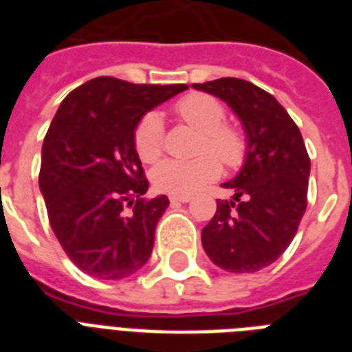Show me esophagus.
Masks as SVG:
<instances>
[{"label": "esophagus", "mask_w": 352, "mask_h": 352, "mask_svg": "<svg viewBox=\"0 0 352 352\" xmlns=\"http://www.w3.org/2000/svg\"><path fill=\"white\" fill-rule=\"evenodd\" d=\"M170 201L173 204H175V203H190V201H192V197H190V195H170Z\"/></svg>", "instance_id": "34e87169"}]
</instances>
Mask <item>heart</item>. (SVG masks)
<instances>
[{
    "label": "heart",
    "mask_w": 352,
    "mask_h": 352,
    "mask_svg": "<svg viewBox=\"0 0 352 352\" xmlns=\"http://www.w3.org/2000/svg\"><path fill=\"white\" fill-rule=\"evenodd\" d=\"M177 117L201 133L199 151H212L228 168H239L245 162V135L226 126V111L219 100L203 93H192L177 102ZM164 122L159 113H148L138 122L135 131V148L144 162H153L162 153ZM215 156V157H216ZM204 153L193 159H166L155 166L151 181L160 192L171 195H192L203 190L221 173L219 161Z\"/></svg>",
    "instance_id": "obj_1"
}]
</instances>
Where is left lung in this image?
<instances>
[{"mask_svg": "<svg viewBox=\"0 0 352 352\" xmlns=\"http://www.w3.org/2000/svg\"><path fill=\"white\" fill-rule=\"evenodd\" d=\"M217 96L245 129V162L223 188L217 212L203 228L204 252L226 272H257L272 265L294 239L307 208L311 159L294 120L270 93L241 78L193 84Z\"/></svg>", "mask_w": 352, "mask_h": 352, "instance_id": "left-lung-1", "label": "left lung"}]
</instances>
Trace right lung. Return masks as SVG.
Listing matches in <instances>:
<instances>
[{
  "label": "right lung",
  "mask_w": 352,
  "mask_h": 352,
  "mask_svg": "<svg viewBox=\"0 0 352 352\" xmlns=\"http://www.w3.org/2000/svg\"><path fill=\"white\" fill-rule=\"evenodd\" d=\"M188 85L100 76L71 91L41 148L40 192L69 259L98 279H124L148 263L168 197L148 192L135 148L138 122Z\"/></svg>",
  "instance_id": "add662e5"
}]
</instances>
